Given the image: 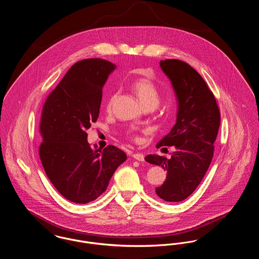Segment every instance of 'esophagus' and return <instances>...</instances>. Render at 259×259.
Returning a JSON list of instances; mask_svg holds the SVG:
<instances>
[{
	"instance_id": "1",
	"label": "esophagus",
	"mask_w": 259,
	"mask_h": 259,
	"mask_svg": "<svg viewBox=\"0 0 259 259\" xmlns=\"http://www.w3.org/2000/svg\"><path fill=\"white\" fill-rule=\"evenodd\" d=\"M133 158L139 162H143L144 161V155L141 153H135L133 154Z\"/></svg>"
}]
</instances>
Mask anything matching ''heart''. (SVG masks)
<instances>
[{
	"mask_svg": "<svg viewBox=\"0 0 259 259\" xmlns=\"http://www.w3.org/2000/svg\"><path fill=\"white\" fill-rule=\"evenodd\" d=\"M132 89L136 93L137 97L141 101L144 106H150L155 105L157 106L160 100V93L157 87L153 81H151L148 78H138L134 80L131 84ZM116 93L112 94L108 100L107 108L110 109L112 106V103L114 102L116 98Z\"/></svg>",
	"mask_w": 259,
	"mask_h": 259,
	"instance_id": "obj_1",
	"label": "heart"
}]
</instances>
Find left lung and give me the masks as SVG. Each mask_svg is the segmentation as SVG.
Here are the masks:
<instances>
[{
	"label": "left lung",
	"instance_id": "left-lung-1",
	"mask_svg": "<svg viewBox=\"0 0 259 259\" xmlns=\"http://www.w3.org/2000/svg\"><path fill=\"white\" fill-rule=\"evenodd\" d=\"M160 66L172 83L178 111L172 130L156 147L172 146L175 151L170 159L153 154L145 160L167 171L164 184L156 188L159 198L178 202L194 193L209 167L221 114L212 92L191 65L165 59Z\"/></svg>",
	"mask_w": 259,
	"mask_h": 259
}]
</instances>
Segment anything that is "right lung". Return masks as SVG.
I'll return each mask as SVG.
<instances>
[{"label": "right lung", "instance_id": "obj_1", "mask_svg": "<svg viewBox=\"0 0 259 259\" xmlns=\"http://www.w3.org/2000/svg\"><path fill=\"white\" fill-rule=\"evenodd\" d=\"M115 68L114 63L100 58L76 62L42 108L40 161L59 194L72 202L96 200L127 159L115 146L94 150L87 142V130L99 115L102 88Z\"/></svg>", "mask_w": 259, "mask_h": 259}]
</instances>
